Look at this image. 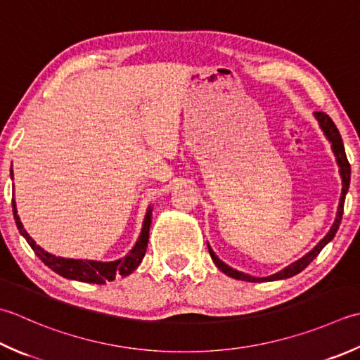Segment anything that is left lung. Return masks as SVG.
I'll return each mask as SVG.
<instances>
[{"mask_svg": "<svg viewBox=\"0 0 360 360\" xmlns=\"http://www.w3.org/2000/svg\"><path fill=\"white\" fill-rule=\"evenodd\" d=\"M314 117L316 122H319L320 129L325 134V137L328 139V142L330 143V148H333V153L335 156V162L337 165H339V173H340V178H342V195H340V201H339V207H337V215H335V220L333 223V226L328 231V234L321 238V240L316 243L314 248L307 252L306 256H302L301 259H298L297 262H293L290 265H287L284 270H281L278 273L271 274V276H265V278H257V276H251L248 273H243V271H238L236 269H232L228 264H224L223 260L218 259V256L214 252V250L210 248V245L207 243V248H209V255L212 257L214 264L220 269L224 274H228V276L234 278V279H240V281H246V283H266V281H279V279H287V278H292L295 274H298L300 271H302L306 269V266L312 262V260L320 255V251L325 248V246L333 240L337 229L340 226V221H342V215H343V204H345V198H347V193H348V188H349V179H351V167H349V162L347 159V153H345V146L342 142V136L339 129H337V126L334 124L333 120L329 118V115H326L325 112H314Z\"/></svg>", "mask_w": 360, "mask_h": 360, "instance_id": "left-lung-1", "label": "left lung"}]
</instances>
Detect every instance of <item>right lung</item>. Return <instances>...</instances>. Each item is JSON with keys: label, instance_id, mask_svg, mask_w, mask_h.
I'll return each mask as SVG.
<instances>
[{"label": "right lung", "instance_id": "1", "mask_svg": "<svg viewBox=\"0 0 360 360\" xmlns=\"http://www.w3.org/2000/svg\"><path fill=\"white\" fill-rule=\"evenodd\" d=\"M11 176H13L11 170ZM12 207H13V218H15L17 228L20 234L26 238V242L30 243L31 248L34 250L37 257H40L41 262L48 265L49 269L56 271L60 276L73 281H81V283L89 284H105L108 281H114L118 276H128L134 270L137 269L145 257V252L148 248V238H150V226H151V217H153V207L148 206L146 214L143 218L142 231L137 238L136 245L129 250L128 255L122 259L110 260V262H103V260H87V259H68L56 256L53 252H48L46 250L41 248L35 243L34 238L27 234L26 229L23 228L17 210L15 200L12 198Z\"/></svg>", "mask_w": 360, "mask_h": 360}]
</instances>
